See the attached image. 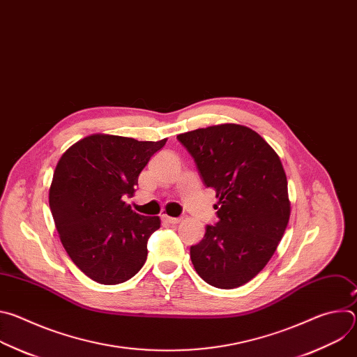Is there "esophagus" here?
<instances>
[{"label": "esophagus", "instance_id": "1", "mask_svg": "<svg viewBox=\"0 0 357 357\" xmlns=\"http://www.w3.org/2000/svg\"><path fill=\"white\" fill-rule=\"evenodd\" d=\"M162 220L167 222V223H169V225H178V223L181 222L179 218H171V216H168V215H162Z\"/></svg>", "mask_w": 357, "mask_h": 357}]
</instances>
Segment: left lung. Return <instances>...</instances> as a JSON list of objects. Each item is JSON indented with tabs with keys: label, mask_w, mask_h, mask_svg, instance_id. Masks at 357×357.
Segmentation results:
<instances>
[{
	"label": "left lung",
	"mask_w": 357,
	"mask_h": 357,
	"mask_svg": "<svg viewBox=\"0 0 357 357\" xmlns=\"http://www.w3.org/2000/svg\"><path fill=\"white\" fill-rule=\"evenodd\" d=\"M176 138L219 199V220L190 247L192 264L216 288L241 287L267 266L289 220L281 160L260 134L240 124L197 128Z\"/></svg>",
	"instance_id": "obj_1"
}]
</instances>
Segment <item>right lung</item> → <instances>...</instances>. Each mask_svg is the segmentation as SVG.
<instances>
[{
    "mask_svg": "<svg viewBox=\"0 0 357 357\" xmlns=\"http://www.w3.org/2000/svg\"><path fill=\"white\" fill-rule=\"evenodd\" d=\"M167 142L91 134L68 148L49 188V206L61 241L77 268L98 284L134 277L146 260V241L158 216L135 213L138 176Z\"/></svg>",
    "mask_w": 357,
    "mask_h": 357,
    "instance_id": "right-lung-1",
    "label": "right lung"
}]
</instances>
